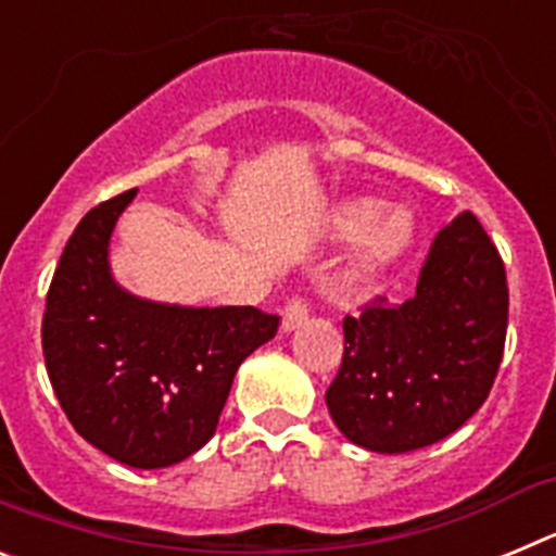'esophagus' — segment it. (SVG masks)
<instances>
[{"instance_id": "obj_1", "label": "esophagus", "mask_w": 556, "mask_h": 556, "mask_svg": "<svg viewBox=\"0 0 556 556\" xmlns=\"http://www.w3.org/2000/svg\"><path fill=\"white\" fill-rule=\"evenodd\" d=\"M308 320V303L303 298H294L289 301V306L283 308V331H294V328H301L303 323Z\"/></svg>"}]
</instances>
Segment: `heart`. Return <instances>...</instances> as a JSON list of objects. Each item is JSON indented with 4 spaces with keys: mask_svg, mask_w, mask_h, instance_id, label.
<instances>
[{
    "mask_svg": "<svg viewBox=\"0 0 556 556\" xmlns=\"http://www.w3.org/2000/svg\"><path fill=\"white\" fill-rule=\"evenodd\" d=\"M381 214V200L353 198L339 203L331 214L333 239H356L362 236L348 258L345 281L348 283H370L395 267L401 255L415 242V219L409 211H390Z\"/></svg>",
    "mask_w": 556,
    "mask_h": 556,
    "instance_id": "b5f03b06",
    "label": "heart"
}]
</instances>
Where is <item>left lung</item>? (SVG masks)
Segmentation results:
<instances>
[{"mask_svg":"<svg viewBox=\"0 0 556 556\" xmlns=\"http://www.w3.org/2000/svg\"><path fill=\"white\" fill-rule=\"evenodd\" d=\"M504 262L470 211L431 242L409 301L345 317V356L326 392L353 445L406 454L440 443L488 401L507 339Z\"/></svg>","mask_w":556,"mask_h":556,"instance_id":"1","label":"left lung"}]
</instances>
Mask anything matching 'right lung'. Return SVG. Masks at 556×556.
Instances as JSON below:
<instances>
[{"label": "right lung", "mask_w": 556, "mask_h": 556, "mask_svg": "<svg viewBox=\"0 0 556 556\" xmlns=\"http://www.w3.org/2000/svg\"><path fill=\"white\" fill-rule=\"evenodd\" d=\"M136 189L91 208L68 236L47 294V372L77 434L130 468L203 448L244 358L278 331L253 306H178L116 283L111 236Z\"/></svg>", "instance_id": "obj_1"}]
</instances>
